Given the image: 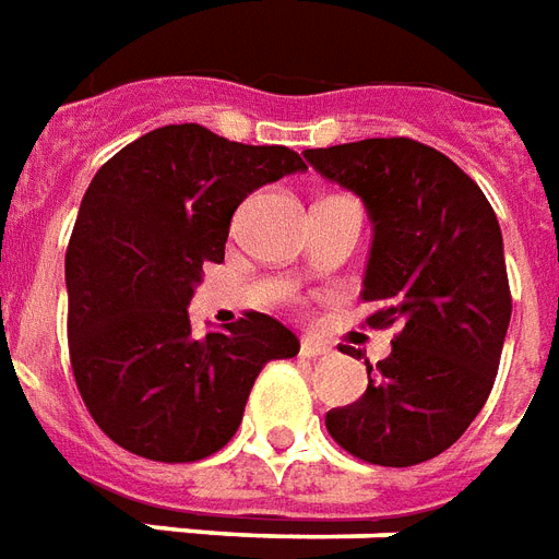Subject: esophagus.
<instances>
[{
	"label": "esophagus",
	"mask_w": 559,
	"mask_h": 559,
	"mask_svg": "<svg viewBox=\"0 0 559 559\" xmlns=\"http://www.w3.org/2000/svg\"><path fill=\"white\" fill-rule=\"evenodd\" d=\"M332 353V346H325V343L313 341V337H305L299 346L301 358H325V355Z\"/></svg>",
	"instance_id": "esophagus-1"
}]
</instances>
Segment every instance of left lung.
<instances>
[{
	"instance_id": "left-lung-1",
	"label": "left lung",
	"mask_w": 559,
	"mask_h": 559,
	"mask_svg": "<svg viewBox=\"0 0 559 559\" xmlns=\"http://www.w3.org/2000/svg\"><path fill=\"white\" fill-rule=\"evenodd\" d=\"M305 159L361 198L373 225L361 299L379 308L367 325L400 329L361 400L332 408L325 427L364 462H427L471 427L498 373L512 313L498 216L453 159L412 139L317 147Z\"/></svg>"
}]
</instances>
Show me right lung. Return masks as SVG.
<instances>
[{
	"mask_svg": "<svg viewBox=\"0 0 559 559\" xmlns=\"http://www.w3.org/2000/svg\"><path fill=\"white\" fill-rule=\"evenodd\" d=\"M305 168L284 144L171 123L94 175L64 258L68 341L82 400L115 444L153 462L210 456L237 432L263 364L299 353L266 313L195 337L186 308L206 263L225 260L234 210Z\"/></svg>",
	"mask_w": 559,
	"mask_h": 559,
	"instance_id": "right-lung-1",
	"label": "right lung"
}]
</instances>
